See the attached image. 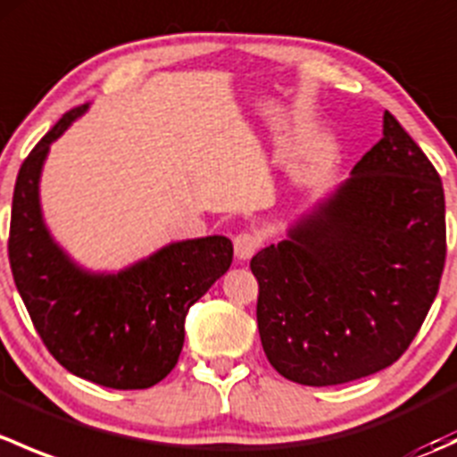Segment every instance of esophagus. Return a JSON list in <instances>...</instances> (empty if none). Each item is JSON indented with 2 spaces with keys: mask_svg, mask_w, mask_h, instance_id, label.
Segmentation results:
<instances>
[{
  "mask_svg": "<svg viewBox=\"0 0 457 457\" xmlns=\"http://www.w3.org/2000/svg\"><path fill=\"white\" fill-rule=\"evenodd\" d=\"M261 243L262 238L258 237L256 232H241L234 238V252H237V256L241 258V261H250V258L258 252Z\"/></svg>",
  "mask_w": 457,
  "mask_h": 457,
  "instance_id": "esophagus-1",
  "label": "esophagus"
}]
</instances>
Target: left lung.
Masks as SVG:
<instances>
[{
  "instance_id": "8db88e82",
  "label": "left lung",
  "mask_w": 457,
  "mask_h": 457,
  "mask_svg": "<svg viewBox=\"0 0 457 457\" xmlns=\"http://www.w3.org/2000/svg\"><path fill=\"white\" fill-rule=\"evenodd\" d=\"M445 256L440 174L385 112L352 177L252 258L267 361L310 386L394 365L431 310Z\"/></svg>"
}]
</instances>
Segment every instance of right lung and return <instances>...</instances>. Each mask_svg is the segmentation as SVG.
<instances>
[{"instance_id":"1","label":"right lung","mask_w":457,"mask_h":457,"mask_svg":"<svg viewBox=\"0 0 457 457\" xmlns=\"http://www.w3.org/2000/svg\"><path fill=\"white\" fill-rule=\"evenodd\" d=\"M87 105L63 114L21 163L8 258L32 325L59 365L110 389H147L174 370L187 310L229 270L234 247L228 237H203L119 271L77 265L46 228L39 181L50 145Z\"/></svg>"}]
</instances>
